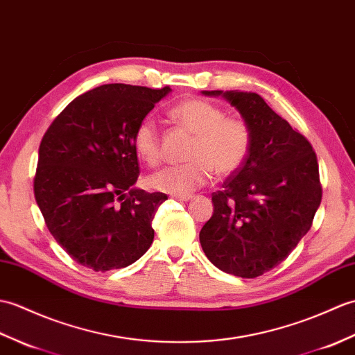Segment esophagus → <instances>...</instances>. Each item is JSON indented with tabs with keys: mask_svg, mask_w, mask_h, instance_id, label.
Returning a JSON list of instances; mask_svg holds the SVG:
<instances>
[{
	"mask_svg": "<svg viewBox=\"0 0 355 355\" xmlns=\"http://www.w3.org/2000/svg\"><path fill=\"white\" fill-rule=\"evenodd\" d=\"M175 200H180V202H188L190 199H193V194H175L171 196Z\"/></svg>",
	"mask_w": 355,
	"mask_h": 355,
	"instance_id": "esophagus-1",
	"label": "esophagus"
}]
</instances>
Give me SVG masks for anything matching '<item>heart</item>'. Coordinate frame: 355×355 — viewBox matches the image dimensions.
<instances>
[{
    "label": "heart",
    "instance_id": "heart-1",
    "mask_svg": "<svg viewBox=\"0 0 355 355\" xmlns=\"http://www.w3.org/2000/svg\"><path fill=\"white\" fill-rule=\"evenodd\" d=\"M170 116L193 133L187 150L188 162L156 171L148 178L153 190L188 194L207 184L212 171L218 178H227L246 162L252 148V132L241 118L225 116L222 107L200 97L179 101L171 107ZM132 143L139 159L148 165L159 162L161 138L150 118L138 123Z\"/></svg>",
    "mask_w": 355,
    "mask_h": 355
}]
</instances>
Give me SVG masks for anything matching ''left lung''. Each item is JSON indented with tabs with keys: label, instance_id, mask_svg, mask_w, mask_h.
<instances>
[{
	"label": "left lung",
	"instance_id": "8db88e82",
	"mask_svg": "<svg viewBox=\"0 0 355 355\" xmlns=\"http://www.w3.org/2000/svg\"><path fill=\"white\" fill-rule=\"evenodd\" d=\"M222 96L252 132L243 167L212 193L214 212L199 234L220 270L257 278L290 255L310 231L322 200L318 157L301 133L255 92L203 91Z\"/></svg>",
	"mask_w": 355,
	"mask_h": 355
}]
</instances>
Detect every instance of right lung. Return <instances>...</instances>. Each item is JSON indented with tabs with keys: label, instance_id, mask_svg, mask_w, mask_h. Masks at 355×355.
<instances>
[{
	"label": "right lung",
	"instance_id": "right-lung-1",
	"mask_svg": "<svg viewBox=\"0 0 355 355\" xmlns=\"http://www.w3.org/2000/svg\"><path fill=\"white\" fill-rule=\"evenodd\" d=\"M171 89L111 83L62 111L39 146L33 190L49 231L76 263L96 272L128 267L153 243L164 193L133 188V132Z\"/></svg>",
	"mask_w": 355,
	"mask_h": 355
}]
</instances>
